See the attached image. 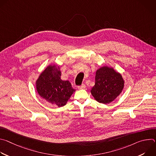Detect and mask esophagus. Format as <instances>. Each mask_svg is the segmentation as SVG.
Wrapping results in <instances>:
<instances>
[{"label": "esophagus", "instance_id": "esophagus-1", "mask_svg": "<svg viewBox=\"0 0 156 156\" xmlns=\"http://www.w3.org/2000/svg\"><path fill=\"white\" fill-rule=\"evenodd\" d=\"M85 87H86V86H85V84H81V86H78V88L79 89V90H83V89H84Z\"/></svg>", "mask_w": 156, "mask_h": 156}]
</instances>
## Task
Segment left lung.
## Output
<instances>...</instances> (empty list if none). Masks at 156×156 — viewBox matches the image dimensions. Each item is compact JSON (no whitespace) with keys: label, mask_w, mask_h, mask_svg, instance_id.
Returning a JSON list of instances; mask_svg holds the SVG:
<instances>
[{"label":"left lung","mask_w":156,"mask_h":156,"mask_svg":"<svg viewBox=\"0 0 156 156\" xmlns=\"http://www.w3.org/2000/svg\"><path fill=\"white\" fill-rule=\"evenodd\" d=\"M123 87L124 80L122 75L113 68L104 66L96 72L95 85L91 93L98 102L107 104L120 95Z\"/></svg>","instance_id":"obj_1"}]
</instances>
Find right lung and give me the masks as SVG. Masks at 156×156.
Returning <instances> with one entry per match:
<instances>
[{
  "mask_svg": "<svg viewBox=\"0 0 156 156\" xmlns=\"http://www.w3.org/2000/svg\"><path fill=\"white\" fill-rule=\"evenodd\" d=\"M60 67L50 65L36 80V90L43 99L58 107L65 105L75 91L69 81L60 78Z\"/></svg>",
  "mask_w": 156,
  "mask_h": 156,
  "instance_id": "1",
  "label": "right lung"
}]
</instances>
